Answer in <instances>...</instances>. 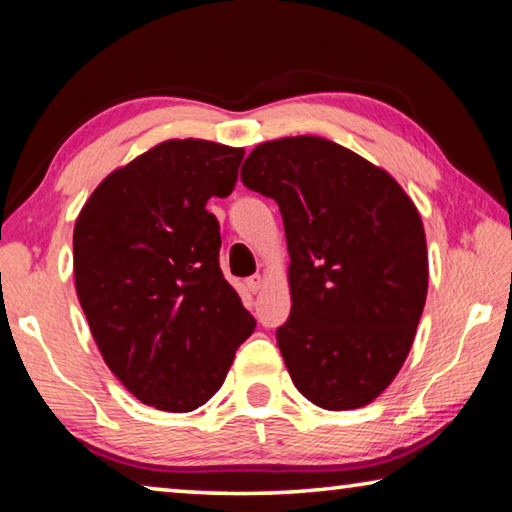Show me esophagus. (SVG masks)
<instances>
[{"mask_svg":"<svg viewBox=\"0 0 512 512\" xmlns=\"http://www.w3.org/2000/svg\"><path fill=\"white\" fill-rule=\"evenodd\" d=\"M262 284H264V277L262 275H253V277H248V280H246V287L253 291V293H257L259 289H262Z\"/></svg>","mask_w":512,"mask_h":512,"instance_id":"1","label":"esophagus"}]
</instances>
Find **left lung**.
<instances>
[{"mask_svg": "<svg viewBox=\"0 0 512 512\" xmlns=\"http://www.w3.org/2000/svg\"><path fill=\"white\" fill-rule=\"evenodd\" d=\"M241 183L282 212L291 316L277 348L293 384L327 411L377 400L409 357L427 300L418 207L391 173L316 135L255 146Z\"/></svg>", "mask_w": 512, "mask_h": 512, "instance_id": "1", "label": "left lung"}]
</instances>
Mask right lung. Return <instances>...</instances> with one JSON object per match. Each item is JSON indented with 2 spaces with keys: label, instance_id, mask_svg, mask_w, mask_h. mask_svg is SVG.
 <instances>
[{
  "label": "right lung",
  "instance_id": "1",
  "mask_svg": "<svg viewBox=\"0 0 512 512\" xmlns=\"http://www.w3.org/2000/svg\"><path fill=\"white\" fill-rule=\"evenodd\" d=\"M241 160L244 149L219 142H160L103 178L74 225L76 296L101 357L160 411L210 400L255 329L205 210L235 189Z\"/></svg>",
  "mask_w": 512,
  "mask_h": 512
}]
</instances>
